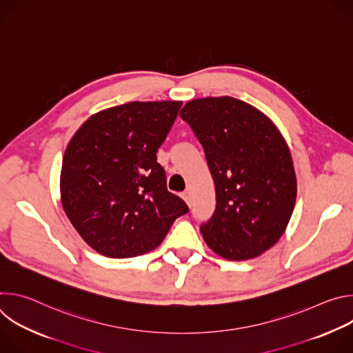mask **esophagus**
I'll list each match as a JSON object with an SVG mask.
<instances>
[{"mask_svg":"<svg viewBox=\"0 0 353 353\" xmlns=\"http://www.w3.org/2000/svg\"><path fill=\"white\" fill-rule=\"evenodd\" d=\"M181 196H183V199L187 203V205H191V191H190V190L184 191V192L181 194Z\"/></svg>","mask_w":353,"mask_h":353,"instance_id":"34e87169","label":"esophagus"}]
</instances>
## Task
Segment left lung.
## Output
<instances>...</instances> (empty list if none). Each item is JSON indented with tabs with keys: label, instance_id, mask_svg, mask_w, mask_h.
<instances>
[{
	"label": "left lung",
	"instance_id": "obj_1",
	"mask_svg": "<svg viewBox=\"0 0 353 353\" xmlns=\"http://www.w3.org/2000/svg\"><path fill=\"white\" fill-rule=\"evenodd\" d=\"M203 145L216 208L201 223L208 247L226 260L254 259L283 234L296 201L289 148L274 123L230 96L195 99L180 112Z\"/></svg>",
	"mask_w": 353,
	"mask_h": 353
}]
</instances>
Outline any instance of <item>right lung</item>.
Here are the masks:
<instances>
[{
	"label": "right lung",
	"mask_w": 353,
	"mask_h": 353,
	"mask_svg": "<svg viewBox=\"0 0 353 353\" xmlns=\"http://www.w3.org/2000/svg\"><path fill=\"white\" fill-rule=\"evenodd\" d=\"M181 102H130L96 113L70 141L61 168V203L97 253L137 257L157 248L188 212L166 187L157 152Z\"/></svg>",
	"instance_id": "right-lung-1"
}]
</instances>
